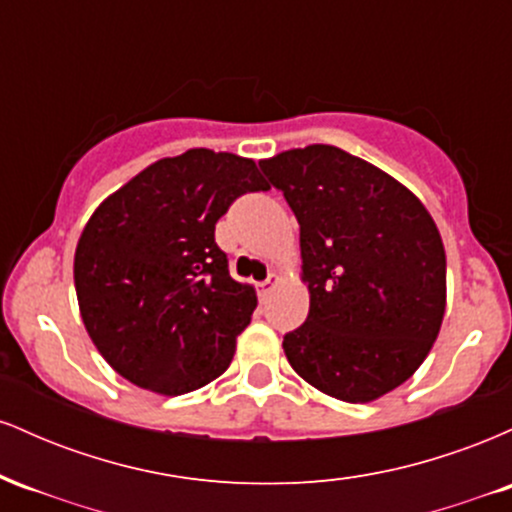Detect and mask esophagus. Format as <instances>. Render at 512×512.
Returning <instances> with one entry per match:
<instances>
[{"mask_svg": "<svg viewBox=\"0 0 512 512\" xmlns=\"http://www.w3.org/2000/svg\"><path fill=\"white\" fill-rule=\"evenodd\" d=\"M276 284H279V276H276V274H269L267 279L262 281V284H260V298H262V301H267L269 293L274 291Z\"/></svg>", "mask_w": 512, "mask_h": 512, "instance_id": "34e87169", "label": "esophagus"}]
</instances>
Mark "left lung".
Here are the masks:
<instances>
[{"label": "left lung", "mask_w": 512, "mask_h": 512, "mask_svg": "<svg viewBox=\"0 0 512 512\" xmlns=\"http://www.w3.org/2000/svg\"><path fill=\"white\" fill-rule=\"evenodd\" d=\"M301 226L310 310L284 337L298 375L366 404L416 373L445 315V248L414 192L330 144L260 161Z\"/></svg>", "instance_id": "1"}]
</instances>
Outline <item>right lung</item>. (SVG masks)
Here are the masks:
<instances>
[{
	"label": "right lung",
	"mask_w": 512,
	"mask_h": 512,
	"mask_svg": "<svg viewBox=\"0 0 512 512\" xmlns=\"http://www.w3.org/2000/svg\"><path fill=\"white\" fill-rule=\"evenodd\" d=\"M269 190L252 158L190 149L161 158L98 204L74 252L84 327L122 378L163 397L231 366L257 293L214 240L233 199Z\"/></svg>",
	"instance_id": "1"
}]
</instances>
